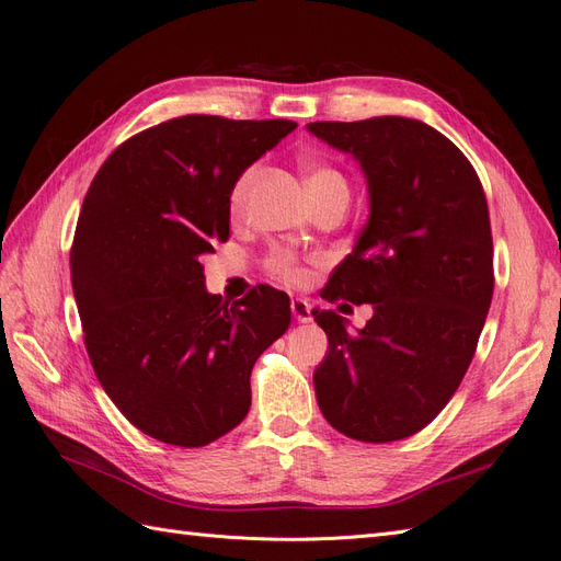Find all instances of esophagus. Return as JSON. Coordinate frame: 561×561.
I'll return each instance as SVG.
<instances>
[{
  "label": "esophagus",
  "instance_id": "esophagus-1",
  "mask_svg": "<svg viewBox=\"0 0 561 561\" xmlns=\"http://www.w3.org/2000/svg\"><path fill=\"white\" fill-rule=\"evenodd\" d=\"M290 309H293L295 321H299V323H309L311 321V305H309L305 297H293Z\"/></svg>",
  "mask_w": 561,
  "mask_h": 561
}]
</instances>
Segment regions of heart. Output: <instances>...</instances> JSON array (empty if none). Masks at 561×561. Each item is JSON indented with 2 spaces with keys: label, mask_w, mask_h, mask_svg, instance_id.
I'll return each mask as SVG.
<instances>
[{
  "label": "heart",
  "mask_w": 561,
  "mask_h": 561,
  "mask_svg": "<svg viewBox=\"0 0 561 561\" xmlns=\"http://www.w3.org/2000/svg\"><path fill=\"white\" fill-rule=\"evenodd\" d=\"M305 176H307V186L313 195V201L321 198V195H325L330 191H337V188L350 191V188H346V179L335 168H330V164H323V162H307L305 164ZM254 179H256V168H250L248 172L240 174V179L236 181V186L231 191L233 215H238V211L245 207V201H248ZM271 268H274L276 276H280L283 280L293 283V285H299V283L307 280V271L301 268V264L295 260V256L287 254V252L274 254V260H271Z\"/></svg>",
  "instance_id": "1"
}]
</instances>
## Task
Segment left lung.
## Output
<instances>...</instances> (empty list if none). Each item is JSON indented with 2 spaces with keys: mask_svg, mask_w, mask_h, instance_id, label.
Instances as JSON below:
<instances>
[{
  "mask_svg": "<svg viewBox=\"0 0 561 561\" xmlns=\"http://www.w3.org/2000/svg\"><path fill=\"white\" fill-rule=\"evenodd\" d=\"M366 176L368 221L325 299L370 305L356 332L313 309L328 354L313 373L318 408L337 432L387 444L427 427L472 363L493 297L489 205L469 160L408 117L311 123Z\"/></svg>",
  "mask_w": 561,
  "mask_h": 561,
  "instance_id": "obj_1",
  "label": "left lung"
}]
</instances>
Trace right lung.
<instances>
[{
  "instance_id": "obj_1",
  "label": "right lung",
  "mask_w": 561,
  "mask_h": 561,
  "mask_svg": "<svg viewBox=\"0 0 561 561\" xmlns=\"http://www.w3.org/2000/svg\"><path fill=\"white\" fill-rule=\"evenodd\" d=\"M290 119L186 115L101 164L70 250L87 354L111 401L162 444L198 448L250 411L254 360L290 325L268 285L224 305L203 256L229 240L231 191L295 131Z\"/></svg>"
}]
</instances>
